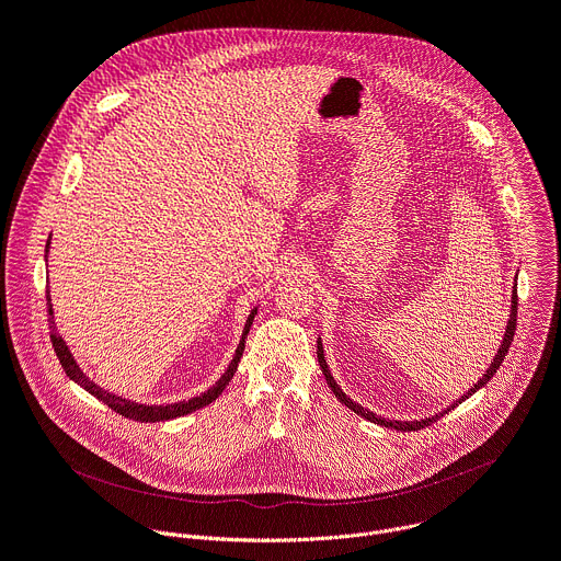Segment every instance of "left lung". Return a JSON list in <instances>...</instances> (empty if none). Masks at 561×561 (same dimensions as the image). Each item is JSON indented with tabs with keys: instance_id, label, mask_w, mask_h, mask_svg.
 <instances>
[{
	"instance_id": "left-lung-1",
	"label": "left lung",
	"mask_w": 561,
	"mask_h": 561,
	"mask_svg": "<svg viewBox=\"0 0 561 561\" xmlns=\"http://www.w3.org/2000/svg\"><path fill=\"white\" fill-rule=\"evenodd\" d=\"M515 329H517V293H513V310H511V319H508V327H506V335H504V342H502V346H500V351H497V355H495V359L491 362V368L484 373V377L479 379L463 397H459L457 399V404H461L463 399H468L472 392H477L479 388H482L484 383H489L491 381V377L497 373V368L502 366V362H504V357H506V353H508V348H511V344H513V337H515ZM317 359H319V368H322V373H324V377H327V383L331 386V390H333V394L340 399V402L344 404V407H348L351 411H355L357 415H362L364 420H368V422H375V424H379V426H386V428H394V431H402V433H407V431H422V428H426V426H431L433 422H437L442 415H446L450 409H455L457 404H453L448 411H444V413H439V415H435V417H426V420H422V422H397V420H386V417H377L375 413H370V411H366L364 407H359V404H355L351 397H346V392L337 386V381L333 379V375H331V370H329V366H327V359H324V348H322V342H317Z\"/></svg>"
}]
</instances>
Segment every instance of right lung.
<instances>
[{"label":"right lung","instance_id":"right-lung-1","mask_svg":"<svg viewBox=\"0 0 561 561\" xmlns=\"http://www.w3.org/2000/svg\"><path fill=\"white\" fill-rule=\"evenodd\" d=\"M46 251H48V244H46ZM48 301V314H50V342H53V348H55V355L61 364V368L66 370V375L77 381L79 386H82L84 390H89L93 397H98L100 402H104L108 409H113L115 413H119L122 417H128V420H135V422H167V420H175V417H182V415H188L197 409H204L208 407L213 399H217L221 394V390L228 386V381L232 379L234 370H237V364H239V357H242L244 348H247V335L251 331V324L253 319L257 314V308H253V312L249 314L247 319V327H244V333H242V340H239V346L234 351V357L230 359L226 373L217 379V383L213 388H208L206 392H202L199 397H193L188 399V402H178V404H167V407H146V404H135L130 402V399H122L113 392H106L104 388H100L95 381H91L82 370H79V366L75 364L66 342L57 335V329H55V322H53V308H50V297H46Z\"/></svg>","mask_w":561,"mask_h":561}]
</instances>
